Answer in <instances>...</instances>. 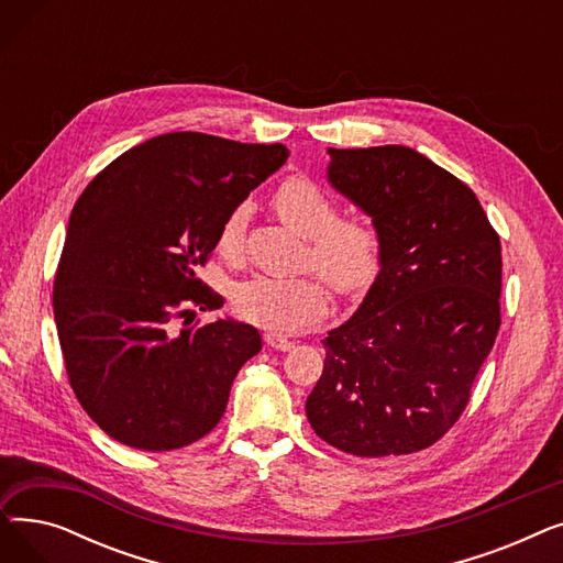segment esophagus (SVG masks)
Listing matches in <instances>:
<instances>
[{
	"instance_id": "esophagus-1",
	"label": "esophagus",
	"mask_w": 563,
	"mask_h": 563,
	"mask_svg": "<svg viewBox=\"0 0 563 563\" xmlns=\"http://www.w3.org/2000/svg\"><path fill=\"white\" fill-rule=\"evenodd\" d=\"M264 342L269 344L272 349H278V351H289L294 346V342L289 338H285L283 333H274V331L264 333Z\"/></svg>"
}]
</instances>
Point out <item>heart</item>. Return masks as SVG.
I'll list each match as a JSON object with an SVG mask.
<instances>
[{"mask_svg":"<svg viewBox=\"0 0 563 563\" xmlns=\"http://www.w3.org/2000/svg\"><path fill=\"white\" fill-rule=\"evenodd\" d=\"M274 207L289 228L308 236V264H314L340 294H358L374 283L380 269L383 240L372 221L340 219L338 200L303 175L287 177L274 194ZM249 217V202L234 205L225 214L217 234L221 255L236 257L242 253ZM230 299L236 314L246 321L297 333L327 314L331 291L317 276H253L236 283Z\"/></svg>","mask_w":563,"mask_h":563,"instance_id":"obj_1","label":"heart"}]
</instances>
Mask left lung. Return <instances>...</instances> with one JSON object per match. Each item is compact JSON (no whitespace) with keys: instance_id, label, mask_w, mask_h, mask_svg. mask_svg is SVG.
Returning a JSON list of instances; mask_svg holds the SVG:
<instances>
[{"instance_id":"1","label":"left lung","mask_w":563,"mask_h":563,"mask_svg":"<svg viewBox=\"0 0 563 563\" xmlns=\"http://www.w3.org/2000/svg\"><path fill=\"white\" fill-rule=\"evenodd\" d=\"M329 183L372 217L380 272L323 342L306 416L340 452L431 448L470 401L499 331L501 249L475 191L406 145L329 147Z\"/></svg>"}]
</instances>
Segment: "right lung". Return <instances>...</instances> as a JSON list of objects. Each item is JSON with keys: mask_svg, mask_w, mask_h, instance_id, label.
Here are the masks:
<instances>
[{"mask_svg": "<svg viewBox=\"0 0 563 563\" xmlns=\"http://www.w3.org/2000/svg\"><path fill=\"white\" fill-rule=\"evenodd\" d=\"M287 157L283 143L170 132L130 147L81 191L52 303L70 388L113 440L170 452L223 418L260 333L232 319L177 321L223 306L198 269L225 214Z\"/></svg>", "mask_w": 563, "mask_h": 563, "instance_id": "obj_1", "label": "right lung"}]
</instances>
